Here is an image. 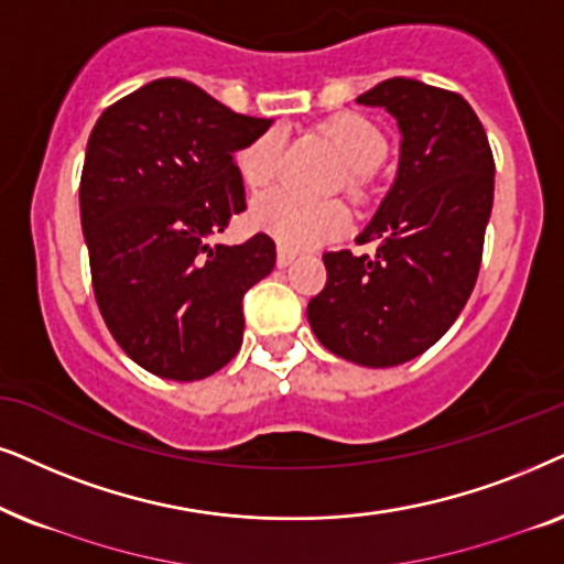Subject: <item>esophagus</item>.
<instances>
[{
  "mask_svg": "<svg viewBox=\"0 0 564 564\" xmlns=\"http://www.w3.org/2000/svg\"><path fill=\"white\" fill-rule=\"evenodd\" d=\"M296 260V254L291 252V250H283V247H278V254H275V262H278V268H289L291 262Z\"/></svg>",
  "mask_w": 564,
  "mask_h": 564,
  "instance_id": "obj_1",
  "label": "esophagus"
}]
</instances>
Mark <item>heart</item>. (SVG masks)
<instances>
[{
  "label": "heart",
  "instance_id": "heart-1",
  "mask_svg": "<svg viewBox=\"0 0 564 564\" xmlns=\"http://www.w3.org/2000/svg\"><path fill=\"white\" fill-rule=\"evenodd\" d=\"M322 133L333 141V147L348 164L345 172V191L350 198H360L364 193V175L384 162L389 152L387 137L377 123L358 112H343L322 123ZM283 133L268 129L254 137L250 144L239 149L235 162L239 177L247 187L260 191L273 183L283 167ZM252 227L262 235L273 237L283 250H310L327 239L340 237L348 229V212L337 200H304L289 191H270L254 198L250 208Z\"/></svg>",
  "mask_w": 564,
  "mask_h": 564
}]
</instances>
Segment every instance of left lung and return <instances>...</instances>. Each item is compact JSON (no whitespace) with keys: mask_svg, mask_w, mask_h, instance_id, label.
<instances>
[{"mask_svg":"<svg viewBox=\"0 0 564 564\" xmlns=\"http://www.w3.org/2000/svg\"><path fill=\"white\" fill-rule=\"evenodd\" d=\"M402 131L400 172L358 242L325 252L327 283L306 306L317 340L360 366L387 369L446 335L471 296L492 212L495 160L469 102L452 89L394 77L358 97Z\"/></svg>","mask_w":564,"mask_h":564,"instance_id":"left-lung-1","label":"left lung"}]
</instances>
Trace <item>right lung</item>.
Listing matches in <instances>:
<instances>
[{
  "mask_svg": "<svg viewBox=\"0 0 564 564\" xmlns=\"http://www.w3.org/2000/svg\"><path fill=\"white\" fill-rule=\"evenodd\" d=\"M270 123L167 77L105 108L89 133L79 212L95 302L149 373L206 379L242 345V299L273 270L275 242L208 239L247 208L235 152Z\"/></svg>",
  "mask_w": 564,
  "mask_h": 564,
  "instance_id": "right-lung-1",
  "label": "right lung"
}]
</instances>
